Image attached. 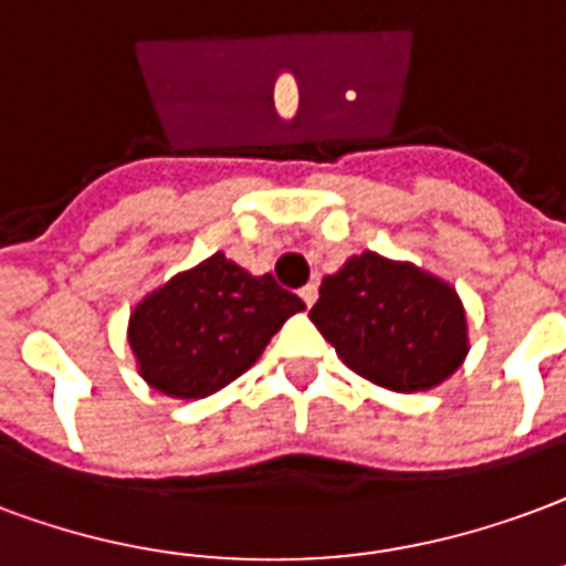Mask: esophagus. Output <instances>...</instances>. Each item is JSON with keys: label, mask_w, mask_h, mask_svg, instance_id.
<instances>
[{"label": "esophagus", "mask_w": 566, "mask_h": 566, "mask_svg": "<svg viewBox=\"0 0 566 566\" xmlns=\"http://www.w3.org/2000/svg\"><path fill=\"white\" fill-rule=\"evenodd\" d=\"M300 296H303V303H305V305H315V300H317V284L312 282V284H305V287H300Z\"/></svg>", "instance_id": "esophagus-1"}]
</instances>
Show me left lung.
Here are the masks:
<instances>
[{
    "label": "left lung",
    "instance_id": "obj_1",
    "mask_svg": "<svg viewBox=\"0 0 566 566\" xmlns=\"http://www.w3.org/2000/svg\"><path fill=\"white\" fill-rule=\"evenodd\" d=\"M308 317L350 371L392 392L438 387L468 357L455 287L375 251L326 275Z\"/></svg>",
    "mask_w": 566,
    "mask_h": 566
}]
</instances>
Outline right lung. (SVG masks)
<instances>
[{
    "mask_svg": "<svg viewBox=\"0 0 566 566\" xmlns=\"http://www.w3.org/2000/svg\"><path fill=\"white\" fill-rule=\"evenodd\" d=\"M305 303L221 251L134 305L128 345L140 378L174 399H203L249 371Z\"/></svg>",
    "mask_w": 566,
    "mask_h": 566,
    "instance_id": "right-lung-1",
    "label": "right lung"
}]
</instances>
